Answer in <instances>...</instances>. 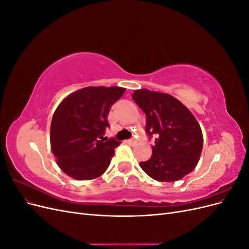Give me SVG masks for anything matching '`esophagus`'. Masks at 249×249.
I'll list each match as a JSON object with an SVG mask.
<instances>
[{
  "mask_svg": "<svg viewBox=\"0 0 249 249\" xmlns=\"http://www.w3.org/2000/svg\"><path fill=\"white\" fill-rule=\"evenodd\" d=\"M127 144H130V145H132V146H134V145H136L137 144V140H135V139H130V140H126L125 141Z\"/></svg>",
  "mask_w": 249,
  "mask_h": 249,
  "instance_id": "34e87169",
  "label": "esophagus"
}]
</instances>
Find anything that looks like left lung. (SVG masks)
<instances>
[{
	"label": "left lung",
	"instance_id": "8db88e82",
	"mask_svg": "<svg viewBox=\"0 0 249 249\" xmlns=\"http://www.w3.org/2000/svg\"><path fill=\"white\" fill-rule=\"evenodd\" d=\"M133 100L146 115V133L156 135L150 159L140 162L148 177L159 182L183 178L196 166L202 150L200 125L186 106L170 94L135 90Z\"/></svg>",
	"mask_w": 249,
	"mask_h": 249
}]
</instances>
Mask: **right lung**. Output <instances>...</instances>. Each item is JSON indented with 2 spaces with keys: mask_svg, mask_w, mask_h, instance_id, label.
Wrapping results in <instances>:
<instances>
[{
  "mask_svg": "<svg viewBox=\"0 0 249 249\" xmlns=\"http://www.w3.org/2000/svg\"><path fill=\"white\" fill-rule=\"evenodd\" d=\"M124 91L123 87L90 86L71 93L59 104L51 124V149L67 176L87 180L107 170L120 144L113 138L103 140L109 126L107 115Z\"/></svg>",
  "mask_w": 249,
  "mask_h": 249,
  "instance_id": "add662e5",
  "label": "right lung"
}]
</instances>
